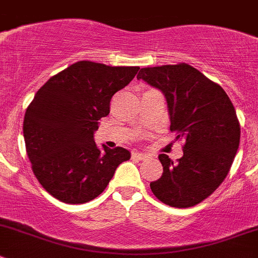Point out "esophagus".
Masks as SVG:
<instances>
[{"instance_id":"34e87169","label":"esophagus","mask_w":258,"mask_h":258,"mask_svg":"<svg viewBox=\"0 0 258 258\" xmlns=\"http://www.w3.org/2000/svg\"><path fill=\"white\" fill-rule=\"evenodd\" d=\"M132 157H134V159H136V160H146L149 156H147L146 154H142V152L134 151V152H132Z\"/></svg>"}]
</instances>
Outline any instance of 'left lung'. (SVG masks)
<instances>
[{
    "label": "left lung",
    "instance_id": "obj_1",
    "mask_svg": "<svg viewBox=\"0 0 258 258\" xmlns=\"http://www.w3.org/2000/svg\"><path fill=\"white\" fill-rule=\"evenodd\" d=\"M137 79L164 93L170 131L184 141L177 162L159 155L164 171L150 187L170 207L197 206L223 182L233 164L241 137L236 109L219 84L185 62L142 68Z\"/></svg>",
    "mask_w": 258,
    "mask_h": 258
}]
</instances>
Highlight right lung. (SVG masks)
I'll return each instance as SVG.
<instances>
[{
  "instance_id": "obj_1",
  "label": "right lung",
  "mask_w": 258,
  "mask_h": 258,
  "mask_svg": "<svg viewBox=\"0 0 258 258\" xmlns=\"http://www.w3.org/2000/svg\"><path fill=\"white\" fill-rule=\"evenodd\" d=\"M139 67L74 62L51 77L35 94L24 118V139L32 171L54 198L83 204L101 194L119 164L131 157L123 147L103 150L94 142L111 98Z\"/></svg>"
}]
</instances>
